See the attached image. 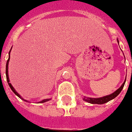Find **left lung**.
Instances as JSON below:
<instances>
[{
    "mask_svg": "<svg viewBox=\"0 0 132 132\" xmlns=\"http://www.w3.org/2000/svg\"><path fill=\"white\" fill-rule=\"evenodd\" d=\"M118 43H119V40H118ZM125 81H126V80L124 81V82L123 83V84L121 86L120 88H118L116 92H114V93L108 95V96H103V97H101V98H93L84 97V100L85 101H87L88 103H91V104H105V103H106L108 101L112 100L113 98H114L115 97H117L118 95L119 94V93L121 92L122 88H124Z\"/></svg>",
    "mask_w": 132,
    "mask_h": 132,
    "instance_id": "8db88e82",
    "label": "left lung"
}]
</instances>
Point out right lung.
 <instances>
[{
  "label": "right lung",
  "mask_w": 132,
  "mask_h": 132,
  "mask_svg": "<svg viewBox=\"0 0 132 132\" xmlns=\"http://www.w3.org/2000/svg\"><path fill=\"white\" fill-rule=\"evenodd\" d=\"M10 52H11V51H10ZM10 52H9V55H10ZM9 60H10V56H9V58H8V61H7V63H6V68H5V74H6V79H7V81H8V85H9V86H10V88H11V90L13 92V93H14L15 94V95H17L18 96V97L19 98H21V99H23V100H24V101H26L25 99H23V98H21V96L20 95L18 94V93L17 92H15V90L14 89V88L13 87V86L11 85V84L10 83V81H9V78H8V62H9ZM50 99L49 98H46V99H44L43 101H40V103H44V102H46V101H49Z\"/></svg>",
  "instance_id": "1"
}]
</instances>
